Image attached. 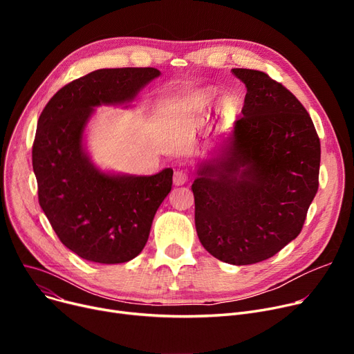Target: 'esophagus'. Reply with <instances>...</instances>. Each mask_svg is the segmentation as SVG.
Listing matches in <instances>:
<instances>
[{
	"label": "esophagus",
	"mask_w": 354,
	"mask_h": 354,
	"mask_svg": "<svg viewBox=\"0 0 354 354\" xmlns=\"http://www.w3.org/2000/svg\"><path fill=\"white\" fill-rule=\"evenodd\" d=\"M187 180H188V172L187 171H185V169L175 171V174H174V183L176 185V187H179V185L187 183Z\"/></svg>",
	"instance_id": "1"
}]
</instances>
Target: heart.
<instances>
[{"mask_svg":"<svg viewBox=\"0 0 354 354\" xmlns=\"http://www.w3.org/2000/svg\"><path fill=\"white\" fill-rule=\"evenodd\" d=\"M205 102H207L205 96H198V97L195 99V103H198V104H203Z\"/></svg>","mask_w":354,"mask_h":354,"instance_id":"heart-1","label":"heart"}]
</instances>
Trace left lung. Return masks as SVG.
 I'll return each instance as SVG.
<instances>
[{"label": "left lung", "mask_w": 354, "mask_h": 354, "mask_svg": "<svg viewBox=\"0 0 354 354\" xmlns=\"http://www.w3.org/2000/svg\"><path fill=\"white\" fill-rule=\"evenodd\" d=\"M247 87L221 155L192 183L195 227L211 255L232 266L271 258L303 230L319 189L320 139L304 106L267 73L232 68Z\"/></svg>", "instance_id": "1"}]
</instances>
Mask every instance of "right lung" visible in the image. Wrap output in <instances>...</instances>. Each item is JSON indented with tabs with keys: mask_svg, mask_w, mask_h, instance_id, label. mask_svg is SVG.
Here are the masks:
<instances>
[{
	"mask_svg": "<svg viewBox=\"0 0 354 354\" xmlns=\"http://www.w3.org/2000/svg\"><path fill=\"white\" fill-rule=\"evenodd\" d=\"M153 67L102 68L62 87L41 111L32 143L40 207L59 239L87 261L122 264L139 255L172 189L171 167L152 176L100 172L83 132L100 104H120L158 77Z\"/></svg>",
	"mask_w": 354,
	"mask_h": 354,
	"instance_id": "right-lung-1",
	"label": "right lung"
}]
</instances>
